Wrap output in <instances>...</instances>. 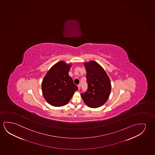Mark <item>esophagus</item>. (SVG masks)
Wrapping results in <instances>:
<instances>
[{"label": "esophagus", "mask_w": 155, "mask_h": 155, "mask_svg": "<svg viewBox=\"0 0 155 155\" xmlns=\"http://www.w3.org/2000/svg\"><path fill=\"white\" fill-rule=\"evenodd\" d=\"M78 90H80V88H81V84H79V85H78Z\"/></svg>", "instance_id": "1"}]
</instances>
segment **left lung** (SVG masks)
<instances>
[{
  "label": "left lung",
  "mask_w": 155,
  "mask_h": 155,
  "mask_svg": "<svg viewBox=\"0 0 155 155\" xmlns=\"http://www.w3.org/2000/svg\"><path fill=\"white\" fill-rule=\"evenodd\" d=\"M86 68L88 87L81 93L84 102L91 108H98L104 105L109 98L111 91L110 78L104 69L95 61L84 63Z\"/></svg>",
  "instance_id": "obj_1"
}]
</instances>
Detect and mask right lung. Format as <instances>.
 Segmentation results:
<instances>
[{
	"label": "right lung",
	"mask_w": 155,
	"mask_h": 155,
	"mask_svg": "<svg viewBox=\"0 0 155 155\" xmlns=\"http://www.w3.org/2000/svg\"><path fill=\"white\" fill-rule=\"evenodd\" d=\"M71 65L64 61L53 65L42 82V91L45 100L50 105L61 107L66 105L78 87L74 83L69 71Z\"/></svg>",
	"instance_id": "obj_1"
}]
</instances>
